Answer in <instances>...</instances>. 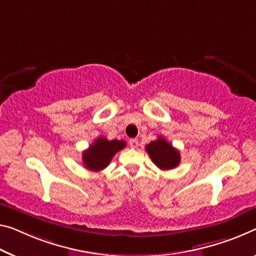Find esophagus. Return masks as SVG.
<instances>
[{
	"label": "esophagus",
	"instance_id": "esophagus-1",
	"mask_svg": "<svg viewBox=\"0 0 256 256\" xmlns=\"http://www.w3.org/2000/svg\"><path fill=\"white\" fill-rule=\"evenodd\" d=\"M129 145H130L132 148H136L137 146H138V140H137L136 138H132L129 140Z\"/></svg>",
	"mask_w": 256,
	"mask_h": 256
}]
</instances>
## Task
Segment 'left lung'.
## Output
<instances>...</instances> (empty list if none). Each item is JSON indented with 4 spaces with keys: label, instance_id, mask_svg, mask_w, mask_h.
<instances>
[{
    "label": "left lung",
    "instance_id": "left-lung-1",
    "mask_svg": "<svg viewBox=\"0 0 256 256\" xmlns=\"http://www.w3.org/2000/svg\"><path fill=\"white\" fill-rule=\"evenodd\" d=\"M150 158L156 167L162 170H168L178 166L180 162V151L164 140V137L159 136L156 140L151 142L145 146Z\"/></svg>",
    "mask_w": 256,
    "mask_h": 256
}]
</instances>
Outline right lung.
I'll return each instance as SVG.
<instances>
[{
	"label": "right lung",
	"instance_id": "1",
	"mask_svg": "<svg viewBox=\"0 0 256 256\" xmlns=\"http://www.w3.org/2000/svg\"><path fill=\"white\" fill-rule=\"evenodd\" d=\"M126 148L124 140H112L105 137H98L82 154V161L86 168L92 172H100L106 168L116 152Z\"/></svg>",
	"mask_w": 256,
	"mask_h": 256
}]
</instances>
